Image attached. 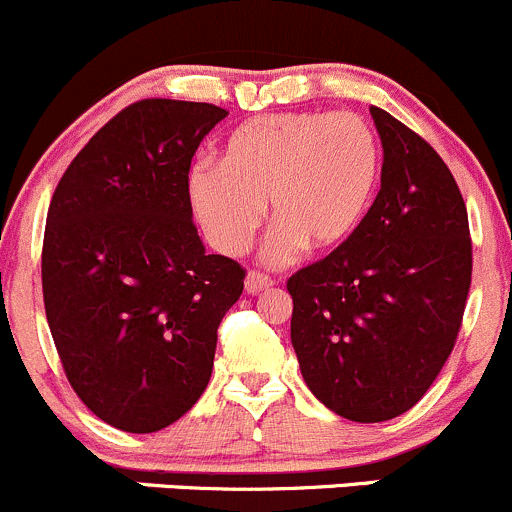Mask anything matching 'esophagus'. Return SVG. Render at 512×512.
<instances>
[{"mask_svg": "<svg viewBox=\"0 0 512 512\" xmlns=\"http://www.w3.org/2000/svg\"><path fill=\"white\" fill-rule=\"evenodd\" d=\"M268 286H273L271 278L263 276V273H258V271H249V276H246V293H251V296H254V293L266 291Z\"/></svg>", "mask_w": 512, "mask_h": 512, "instance_id": "1", "label": "esophagus"}]
</instances>
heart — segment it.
<instances>
[{
  "mask_svg": "<svg viewBox=\"0 0 512 512\" xmlns=\"http://www.w3.org/2000/svg\"><path fill=\"white\" fill-rule=\"evenodd\" d=\"M381 176V149L351 111H286L236 126L221 164H194L189 204L221 254L249 249L268 204L273 226L263 258L286 266L303 246L328 251L361 226Z\"/></svg>",
  "mask_w": 512,
  "mask_h": 512,
  "instance_id": "b5f03b06",
  "label": "heart"
}]
</instances>
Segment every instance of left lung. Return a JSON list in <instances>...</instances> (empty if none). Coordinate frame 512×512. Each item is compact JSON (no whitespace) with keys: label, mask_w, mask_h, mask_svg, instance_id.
<instances>
[{"label":"left lung","mask_w":512,"mask_h":512,"mask_svg":"<svg viewBox=\"0 0 512 512\" xmlns=\"http://www.w3.org/2000/svg\"><path fill=\"white\" fill-rule=\"evenodd\" d=\"M381 191L346 244L288 278L308 391L338 416L411 411L455 346L473 249L458 184L433 146L371 106Z\"/></svg>","instance_id":"obj_1"}]
</instances>
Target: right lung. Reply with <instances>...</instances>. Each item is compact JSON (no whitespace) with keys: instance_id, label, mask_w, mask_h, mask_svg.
Wrapping results in <instances>:
<instances>
[{"instance_id":"right-lung-1","label":"right lung","mask_w":512,"mask_h":512,"mask_svg":"<svg viewBox=\"0 0 512 512\" xmlns=\"http://www.w3.org/2000/svg\"><path fill=\"white\" fill-rule=\"evenodd\" d=\"M229 111L144 99L101 126L59 181L42 288L54 346L84 406L126 433L179 421L206 391L244 268L206 254L191 159Z\"/></svg>"}]
</instances>
